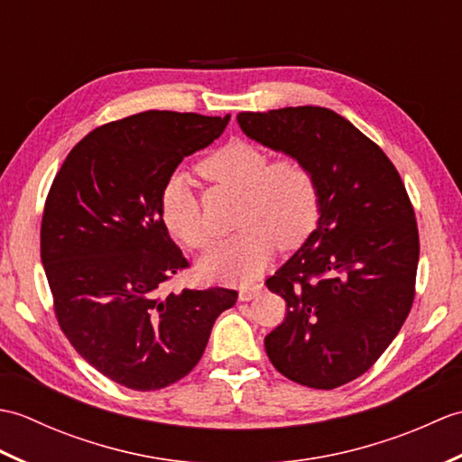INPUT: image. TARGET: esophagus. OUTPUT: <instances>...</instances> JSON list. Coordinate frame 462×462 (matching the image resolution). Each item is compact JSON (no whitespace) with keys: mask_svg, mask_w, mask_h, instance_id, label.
<instances>
[{"mask_svg":"<svg viewBox=\"0 0 462 462\" xmlns=\"http://www.w3.org/2000/svg\"><path fill=\"white\" fill-rule=\"evenodd\" d=\"M262 291V283H252V286H244L240 290V300L242 301H250L258 296V293Z\"/></svg>","mask_w":462,"mask_h":462,"instance_id":"34e87169","label":"esophagus"}]
</instances>
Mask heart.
Wrapping results in <instances>:
<instances>
[{"label": "heart", "instance_id": "obj_1", "mask_svg": "<svg viewBox=\"0 0 462 462\" xmlns=\"http://www.w3.org/2000/svg\"><path fill=\"white\" fill-rule=\"evenodd\" d=\"M206 182L238 190L234 224L240 228L200 270L206 278L248 282L270 262L273 248L291 250L316 228L321 210L318 176L300 156L273 159L260 146L230 141L196 166ZM161 220L189 250H208L214 240L199 196L174 176L161 192Z\"/></svg>", "mask_w": 462, "mask_h": 462}]
</instances>
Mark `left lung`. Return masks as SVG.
Masks as SVG:
<instances>
[{"instance_id": "1", "label": "left lung", "mask_w": 462, "mask_h": 462, "mask_svg": "<svg viewBox=\"0 0 462 462\" xmlns=\"http://www.w3.org/2000/svg\"><path fill=\"white\" fill-rule=\"evenodd\" d=\"M250 139L306 161L321 210L306 244L266 280L286 318L263 346L283 377L336 389L395 339L415 300L419 230L405 184L369 136L323 106L240 113Z\"/></svg>"}]
</instances>
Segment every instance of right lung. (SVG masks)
Segmentation results:
<instances>
[{"instance_id": "right-lung-1", "label": "right lung", "mask_w": 462, "mask_h": 462, "mask_svg": "<svg viewBox=\"0 0 462 462\" xmlns=\"http://www.w3.org/2000/svg\"><path fill=\"white\" fill-rule=\"evenodd\" d=\"M230 116L144 111L91 131L45 199L42 262L59 328L105 377L134 391L169 387L196 367L236 290L171 291L190 263L161 220V192L184 156Z\"/></svg>"}]
</instances>
